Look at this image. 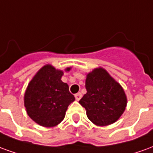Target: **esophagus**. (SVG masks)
<instances>
[{"instance_id": "esophagus-1", "label": "esophagus", "mask_w": 153, "mask_h": 153, "mask_svg": "<svg viewBox=\"0 0 153 153\" xmlns=\"http://www.w3.org/2000/svg\"><path fill=\"white\" fill-rule=\"evenodd\" d=\"M74 97H75V99H76L77 101H79V100L81 99V97H82V93H76V94L74 95Z\"/></svg>"}]
</instances>
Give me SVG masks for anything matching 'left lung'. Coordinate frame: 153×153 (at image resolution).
Here are the masks:
<instances>
[{"label":"left lung","instance_id":"left-lung-1","mask_svg":"<svg viewBox=\"0 0 153 153\" xmlns=\"http://www.w3.org/2000/svg\"><path fill=\"white\" fill-rule=\"evenodd\" d=\"M87 93L79 103L93 124L105 126L118 120L125 111L127 99L121 86L104 69H95L87 75Z\"/></svg>","mask_w":153,"mask_h":153}]
</instances>
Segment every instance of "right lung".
Here are the masks:
<instances>
[{
    "instance_id": "add662e5",
    "label": "right lung",
    "mask_w": 153,
    "mask_h": 153,
    "mask_svg": "<svg viewBox=\"0 0 153 153\" xmlns=\"http://www.w3.org/2000/svg\"><path fill=\"white\" fill-rule=\"evenodd\" d=\"M62 74V71L50 65H45L26 90L25 106L27 113L33 120L44 127H53L62 121L68 106L75 99L70 93L68 84L61 81Z\"/></svg>"
}]
</instances>
